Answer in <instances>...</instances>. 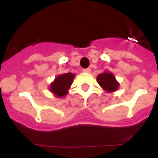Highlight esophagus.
<instances>
[{"mask_svg": "<svg viewBox=\"0 0 158 158\" xmlns=\"http://www.w3.org/2000/svg\"><path fill=\"white\" fill-rule=\"evenodd\" d=\"M83 71L85 72V73H89V72L91 71V69L90 68H86V69H83Z\"/></svg>", "mask_w": 158, "mask_h": 158, "instance_id": "esophagus-1", "label": "esophagus"}]
</instances>
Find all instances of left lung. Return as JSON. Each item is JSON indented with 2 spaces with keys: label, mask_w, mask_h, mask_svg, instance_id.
<instances>
[{
  "label": "left lung",
  "mask_w": 158,
  "mask_h": 158,
  "mask_svg": "<svg viewBox=\"0 0 158 158\" xmlns=\"http://www.w3.org/2000/svg\"><path fill=\"white\" fill-rule=\"evenodd\" d=\"M97 81L106 93L116 91L119 87V83L110 72H104L102 74H98Z\"/></svg>",
  "instance_id": "1"
}]
</instances>
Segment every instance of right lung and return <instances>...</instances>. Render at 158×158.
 <instances>
[{
	"mask_svg": "<svg viewBox=\"0 0 158 158\" xmlns=\"http://www.w3.org/2000/svg\"><path fill=\"white\" fill-rule=\"evenodd\" d=\"M74 74L66 73L60 74L55 79L54 81L51 84L50 90L57 98H62L68 94V89L71 86L74 78Z\"/></svg>",
	"mask_w": 158,
	"mask_h": 158,
	"instance_id": "obj_1",
	"label": "right lung"
}]
</instances>
